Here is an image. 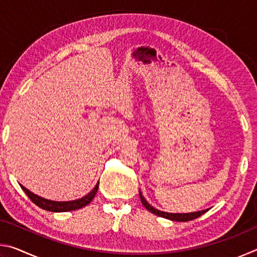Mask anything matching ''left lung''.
Segmentation results:
<instances>
[{"instance_id":"left-lung-1","label":"left lung","mask_w":257,"mask_h":257,"mask_svg":"<svg viewBox=\"0 0 257 257\" xmlns=\"http://www.w3.org/2000/svg\"><path fill=\"white\" fill-rule=\"evenodd\" d=\"M139 196H141V201L142 204L144 205L147 210H149L151 213H153L155 215H159L161 217H165V219L172 220V221H179V222H182V221H190L194 219H197L198 216H201L204 213L207 212V210H203V211H198V212H193V213H167V212H161L159 210H156L152 205H150L149 203L146 202V199L142 196V193L139 191Z\"/></svg>"}]
</instances>
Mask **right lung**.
Returning <instances> with one entry per match:
<instances>
[{
    "label": "right lung",
    "instance_id": "right-lung-1",
    "mask_svg": "<svg viewBox=\"0 0 257 257\" xmlns=\"http://www.w3.org/2000/svg\"><path fill=\"white\" fill-rule=\"evenodd\" d=\"M21 188L25 191L26 194L28 195V197L30 198V201L33 203L36 204L37 206H40L43 210L50 211V212H68V211H73V210H78V208H81L93 201V198L95 197V195L97 193L98 189V184L95 186V188L90 191L89 194H87L85 197H82L80 199H77V201H71V202H54V201H50V199L43 198L38 195L32 193V191L28 190L27 188L21 185Z\"/></svg>",
    "mask_w": 257,
    "mask_h": 257
}]
</instances>
